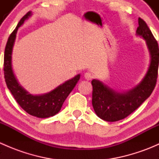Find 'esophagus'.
<instances>
[{"label":"esophagus","instance_id":"1","mask_svg":"<svg viewBox=\"0 0 159 159\" xmlns=\"http://www.w3.org/2000/svg\"><path fill=\"white\" fill-rule=\"evenodd\" d=\"M84 76V78H85L86 80H88V81H90V80H91L93 78V75L91 72H85Z\"/></svg>","mask_w":159,"mask_h":159}]
</instances>
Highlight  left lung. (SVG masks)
Returning a JSON list of instances; mask_svg holds the SVG:
<instances>
[{
	"label": "left lung",
	"instance_id": "8db88e82",
	"mask_svg": "<svg viewBox=\"0 0 159 159\" xmlns=\"http://www.w3.org/2000/svg\"><path fill=\"white\" fill-rule=\"evenodd\" d=\"M136 33L146 40L151 54L150 66L140 84L128 92L118 93L98 80L91 81L93 108L96 115L105 121H117L129 116L151 95L156 84L159 64L158 42L140 17Z\"/></svg>",
	"mask_w": 159,
	"mask_h": 159
}]
</instances>
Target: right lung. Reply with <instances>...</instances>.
<instances>
[{
  "instance_id": "1",
  "label": "right lung",
  "mask_w": 159,
  "mask_h": 159,
  "mask_svg": "<svg viewBox=\"0 0 159 159\" xmlns=\"http://www.w3.org/2000/svg\"><path fill=\"white\" fill-rule=\"evenodd\" d=\"M30 14V12H28L20 19L7 40L4 50V78L7 88L18 105L29 115L38 118H44L56 115L61 110L65 99L79 81L80 75H76L75 78L65 81L64 84H61L52 91L43 95L30 94L18 84L11 68V53L17 30Z\"/></svg>"
}]
</instances>
